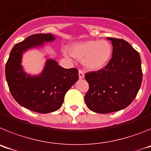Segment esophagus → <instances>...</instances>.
<instances>
[{"mask_svg": "<svg viewBox=\"0 0 151 151\" xmlns=\"http://www.w3.org/2000/svg\"><path fill=\"white\" fill-rule=\"evenodd\" d=\"M78 77H79V79H82L85 77V73L82 70H78Z\"/></svg>", "mask_w": 151, "mask_h": 151, "instance_id": "34e87169", "label": "esophagus"}]
</instances>
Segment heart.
Returning <instances> with one entry per match:
<instances>
[{
	"label": "heart",
	"instance_id": "heart-1",
	"mask_svg": "<svg viewBox=\"0 0 151 151\" xmlns=\"http://www.w3.org/2000/svg\"><path fill=\"white\" fill-rule=\"evenodd\" d=\"M73 57L82 60V63L89 70H98L104 67L111 57L112 47L105 40H88L70 47Z\"/></svg>",
	"mask_w": 151,
	"mask_h": 151
}]
</instances>
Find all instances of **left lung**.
Masks as SVG:
<instances>
[{"label":"left lung","mask_w":151,"mask_h":151,"mask_svg":"<svg viewBox=\"0 0 151 151\" xmlns=\"http://www.w3.org/2000/svg\"><path fill=\"white\" fill-rule=\"evenodd\" d=\"M106 38L113 45L111 60L104 68L85 76L89 84L85 102L89 110L98 113L127 107L135 98L142 82L138 52L125 40Z\"/></svg>","instance_id":"left-lung-1"}]
</instances>
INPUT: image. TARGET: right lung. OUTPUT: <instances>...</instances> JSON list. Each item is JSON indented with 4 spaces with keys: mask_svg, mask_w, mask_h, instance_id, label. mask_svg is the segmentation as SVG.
I'll use <instances>...</instances> for the list:
<instances>
[{
    "mask_svg": "<svg viewBox=\"0 0 151 151\" xmlns=\"http://www.w3.org/2000/svg\"><path fill=\"white\" fill-rule=\"evenodd\" d=\"M55 38L51 34L29 36L14 45L6 63V79L13 98L21 106L39 113L59 110L67 91L78 79L76 68L64 69L52 59L47 60L40 75L31 76L23 70L21 63L24 53Z\"/></svg>",
    "mask_w": 151,
    "mask_h": 151,
    "instance_id": "1",
    "label": "right lung"
}]
</instances>
